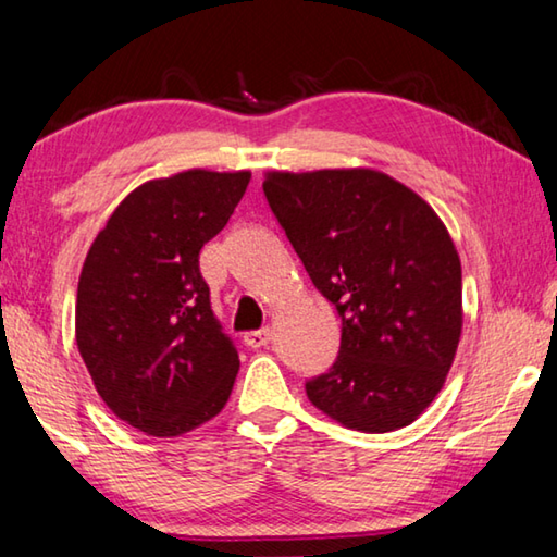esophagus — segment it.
Segmentation results:
<instances>
[{"mask_svg": "<svg viewBox=\"0 0 557 557\" xmlns=\"http://www.w3.org/2000/svg\"><path fill=\"white\" fill-rule=\"evenodd\" d=\"M269 338H271V333H269V327H261V331H249L244 335V343L249 345V348H263V345L269 343Z\"/></svg>", "mask_w": 557, "mask_h": 557, "instance_id": "34e87169", "label": "esophagus"}]
</instances>
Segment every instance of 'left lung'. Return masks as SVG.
<instances>
[{
    "mask_svg": "<svg viewBox=\"0 0 557 557\" xmlns=\"http://www.w3.org/2000/svg\"><path fill=\"white\" fill-rule=\"evenodd\" d=\"M263 195L313 286L341 315L333 368L306 382L348 430L412 424L461 338V261L434 209L385 172H269Z\"/></svg>",
    "mask_w": 557,
    "mask_h": 557,
    "instance_id": "8db88e82",
    "label": "left lung"
}]
</instances>
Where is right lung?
Here are the masks:
<instances>
[{
	"label": "right lung",
	"mask_w": 557,
	"mask_h": 557,
	"mask_svg": "<svg viewBox=\"0 0 557 557\" xmlns=\"http://www.w3.org/2000/svg\"><path fill=\"white\" fill-rule=\"evenodd\" d=\"M251 172L187 170L133 189L90 244L78 278L76 345L115 417L180 436L222 412L239 355L199 271Z\"/></svg>",
	"instance_id": "add662e5"
}]
</instances>
